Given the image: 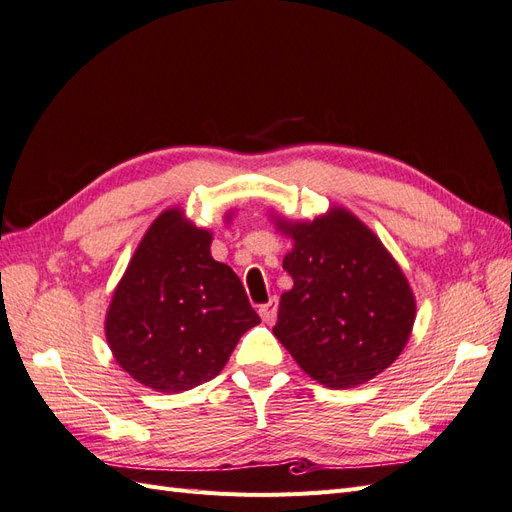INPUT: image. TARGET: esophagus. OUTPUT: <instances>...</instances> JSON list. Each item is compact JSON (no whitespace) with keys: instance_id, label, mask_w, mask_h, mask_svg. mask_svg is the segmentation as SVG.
Segmentation results:
<instances>
[{"instance_id":"obj_1","label":"esophagus","mask_w":512,"mask_h":512,"mask_svg":"<svg viewBox=\"0 0 512 512\" xmlns=\"http://www.w3.org/2000/svg\"><path fill=\"white\" fill-rule=\"evenodd\" d=\"M258 314H260V318L265 320L267 324H273V322H275V316H277V299H271L269 303L260 305V307H258Z\"/></svg>"}]
</instances>
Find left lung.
I'll list each match as a JSON object with an SVG mask.
<instances>
[{"mask_svg": "<svg viewBox=\"0 0 512 512\" xmlns=\"http://www.w3.org/2000/svg\"><path fill=\"white\" fill-rule=\"evenodd\" d=\"M294 243L273 335L309 378L352 389L408 344L416 301L404 271L356 215L331 207L314 222L277 220Z\"/></svg>", "mask_w": 512, "mask_h": 512, "instance_id": "obj_1", "label": "left lung"}]
</instances>
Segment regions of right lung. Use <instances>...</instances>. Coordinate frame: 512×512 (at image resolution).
I'll return each mask as SVG.
<instances>
[{
  "label": "right lung",
  "instance_id": "add662e5",
  "mask_svg": "<svg viewBox=\"0 0 512 512\" xmlns=\"http://www.w3.org/2000/svg\"><path fill=\"white\" fill-rule=\"evenodd\" d=\"M211 232L166 209L138 243L104 322L119 367L181 393L215 378L260 322L237 273L211 256Z\"/></svg>",
  "mask_w": 512,
  "mask_h": 512
}]
</instances>
